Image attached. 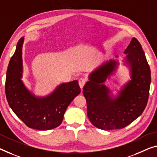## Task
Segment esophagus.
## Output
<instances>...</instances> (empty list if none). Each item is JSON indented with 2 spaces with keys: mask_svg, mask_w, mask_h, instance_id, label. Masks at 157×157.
<instances>
[{
  "mask_svg": "<svg viewBox=\"0 0 157 157\" xmlns=\"http://www.w3.org/2000/svg\"><path fill=\"white\" fill-rule=\"evenodd\" d=\"M86 82V79L83 78H81L78 79V84H79V86H80V88L81 89L83 88V86H84V85H85Z\"/></svg>",
  "mask_w": 157,
  "mask_h": 157,
  "instance_id": "obj_1",
  "label": "esophagus"
}]
</instances>
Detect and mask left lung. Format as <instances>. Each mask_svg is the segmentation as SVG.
<instances>
[{
  "label": "left lung",
  "instance_id": "left-lung-1",
  "mask_svg": "<svg viewBox=\"0 0 157 157\" xmlns=\"http://www.w3.org/2000/svg\"><path fill=\"white\" fill-rule=\"evenodd\" d=\"M121 64L128 69L130 79L117 94L105 82L114 76L119 59H110L89 74L83 93L87 102V115L93 126L102 130L121 129L142 114L147 103L151 71L143 48L132 38L125 50ZM118 57V55L116 56Z\"/></svg>",
  "mask_w": 157,
  "mask_h": 157
}]
</instances>
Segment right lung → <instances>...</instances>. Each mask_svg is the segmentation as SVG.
<instances>
[{
	"instance_id": "right-lung-1",
	"label": "right lung",
	"mask_w": 157,
	"mask_h": 157,
	"mask_svg": "<svg viewBox=\"0 0 157 157\" xmlns=\"http://www.w3.org/2000/svg\"><path fill=\"white\" fill-rule=\"evenodd\" d=\"M21 38L10 60L6 73V95L8 105L20 119L31 128L47 131L62 124L69 104L81 93L77 80L59 84L45 96L33 94L22 81L24 65Z\"/></svg>"
}]
</instances>
